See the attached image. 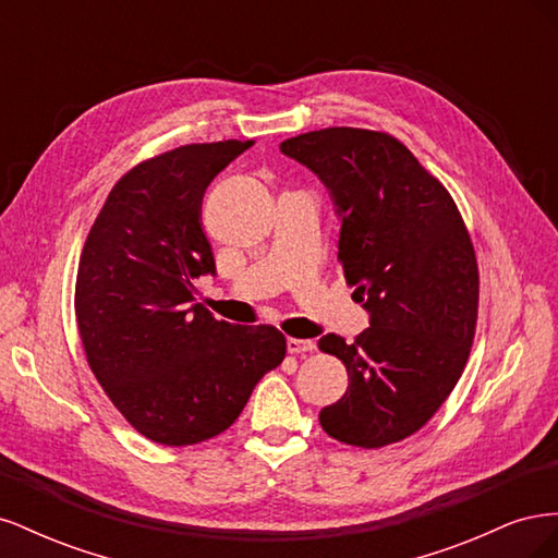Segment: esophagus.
<instances>
[{"mask_svg":"<svg viewBox=\"0 0 558 558\" xmlns=\"http://www.w3.org/2000/svg\"><path fill=\"white\" fill-rule=\"evenodd\" d=\"M286 349H289V353H307V351L316 349V342L314 340H298V337H289V340H286Z\"/></svg>","mask_w":558,"mask_h":558,"instance_id":"1","label":"esophagus"}]
</instances>
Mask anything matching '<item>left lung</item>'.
Masks as SVG:
<instances>
[{
	"label": "left lung",
	"instance_id": "1",
	"mask_svg": "<svg viewBox=\"0 0 558 558\" xmlns=\"http://www.w3.org/2000/svg\"><path fill=\"white\" fill-rule=\"evenodd\" d=\"M279 148L328 189L342 221L337 258L369 314L353 342L318 340L349 373L347 393L320 410V426L363 449L400 442L440 410L475 337L480 272L463 218L391 134L326 128Z\"/></svg>",
	"mask_w": 558,
	"mask_h": 558
}]
</instances>
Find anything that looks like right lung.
<instances>
[{
  "label": "right lung",
  "mask_w": 558,
  "mask_h": 558,
  "mask_svg": "<svg viewBox=\"0 0 558 558\" xmlns=\"http://www.w3.org/2000/svg\"><path fill=\"white\" fill-rule=\"evenodd\" d=\"M251 144L179 146L132 167L81 253L74 305L88 365L118 412L158 445L230 428L286 356L277 328L216 320L193 298L195 281L216 275L202 195Z\"/></svg>",
  "instance_id": "obj_1"
}]
</instances>
